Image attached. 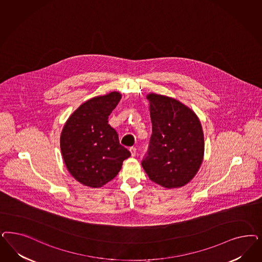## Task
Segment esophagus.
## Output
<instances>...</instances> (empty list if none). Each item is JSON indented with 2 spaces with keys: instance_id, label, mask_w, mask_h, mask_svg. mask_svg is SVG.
I'll list each match as a JSON object with an SVG mask.
<instances>
[{
  "instance_id": "1",
  "label": "esophagus",
  "mask_w": 262,
  "mask_h": 262,
  "mask_svg": "<svg viewBox=\"0 0 262 262\" xmlns=\"http://www.w3.org/2000/svg\"><path fill=\"white\" fill-rule=\"evenodd\" d=\"M129 150L131 152V155H132L133 157L136 156V154H137V149H136V147L132 146V147H130V148H129Z\"/></svg>"
}]
</instances>
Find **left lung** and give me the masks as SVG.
I'll list each match as a JSON object with an SVG mask.
<instances>
[{
    "instance_id": "obj_1",
    "label": "left lung",
    "mask_w": 262,
    "mask_h": 262,
    "mask_svg": "<svg viewBox=\"0 0 262 262\" xmlns=\"http://www.w3.org/2000/svg\"><path fill=\"white\" fill-rule=\"evenodd\" d=\"M152 134L142 166L153 182L178 188L194 178L203 163L204 139L199 118L182 103L150 93Z\"/></svg>"
}]
</instances>
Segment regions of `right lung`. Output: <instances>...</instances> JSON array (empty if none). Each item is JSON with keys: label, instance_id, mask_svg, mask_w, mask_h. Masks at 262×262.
<instances>
[{"label": "right lung", "instance_id": "right-lung-1", "mask_svg": "<svg viewBox=\"0 0 262 262\" xmlns=\"http://www.w3.org/2000/svg\"><path fill=\"white\" fill-rule=\"evenodd\" d=\"M121 98L113 92L82 104L68 119L60 136V150L68 171L80 183L102 187L117 177L131 153L119 144L108 118Z\"/></svg>", "mask_w": 262, "mask_h": 262}]
</instances>
